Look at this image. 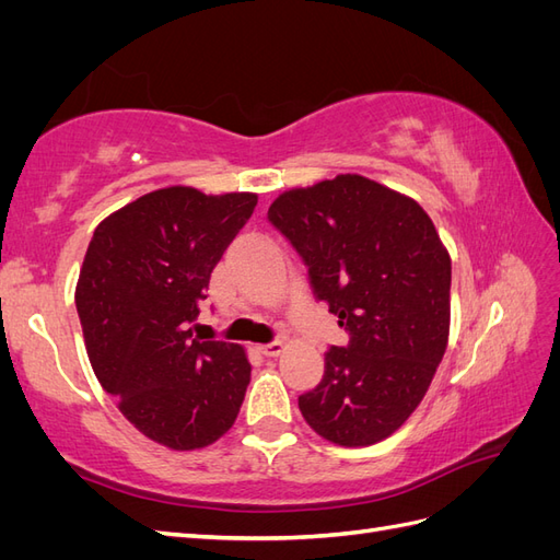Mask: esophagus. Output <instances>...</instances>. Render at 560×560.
<instances>
[{
  "mask_svg": "<svg viewBox=\"0 0 560 560\" xmlns=\"http://www.w3.org/2000/svg\"><path fill=\"white\" fill-rule=\"evenodd\" d=\"M284 346L280 341H273V343H266V346H259V352L264 354V358H278V354H282Z\"/></svg>",
  "mask_w": 560,
  "mask_h": 560,
  "instance_id": "esophagus-1",
  "label": "esophagus"
}]
</instances>
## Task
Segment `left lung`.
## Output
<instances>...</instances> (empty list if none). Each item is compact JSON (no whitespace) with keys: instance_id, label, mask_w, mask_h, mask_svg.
Instances as JSON below:
<instances>
[{"instance_id":"obj_1","label":"left lung","mask_w":560,"mask_h":560,"mask_svg":"<svg viewBox=\"0 0 560 560\" xmlns=\"http://www.w3.org/2000/svg\"><path fill=\"white\" fill-rule=\"evenodd\" d=\"M270 224L308 266L315 296L350 331L299 397L327 442L371 446L418 409L448 346L451 257L418 202L362 175L282 191Z\"/></svg>"}]
</instances>
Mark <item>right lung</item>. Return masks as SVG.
<instances>
[{
	"label": "right lung",
	"instance_id": "add662e5",
	"mask_svg": "<svg viewBox=\"0 0 560 560\" xmlns=\"http://www.w3.org/2000/svg\"><path fill=\"white\" fill-rule=\"evenodd\" d=\"M254 206L249 191L165 186L105 217L83 257L74 301L95 376L132 428L171 451L214 444L243 406L245 348L200 341L189 322Z\"/></svg>",
	"mask_w": 560,
	"mask_h": 560
}]
</instances>
